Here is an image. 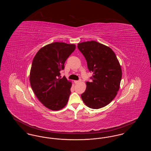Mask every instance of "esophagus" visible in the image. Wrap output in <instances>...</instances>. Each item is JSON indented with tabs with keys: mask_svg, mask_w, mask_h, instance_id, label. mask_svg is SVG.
<instances>
[{
	"mask_svg": "<svg viewBox=\"0 0 151 151\" xmlns=\"http://www.w3.org/2000/svg\"><path fill=\"white\" fill-rule=\"evenodd\" d=\"M80 82V80H75V81H74V83H75V84H78Z\"/></svg>",
	"mask_w": 151,
	"mask_h": 151,
	"instance_id": "obj_1",
	"label": "esophagus"
}]
</instances>
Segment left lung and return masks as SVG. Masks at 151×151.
I'll use <instances>...</instances> for the list:
<instances>
[{"instance_id": "1", "label": "left lung", "mask_w": 151, "mask_h": 151, "mask_svg": "<svg viewBox=\"0 0 151 151\" xmlns=\"http://www.w3.org/2000/svg\"><path fill=\"white\" fill-rule=\"evenodd\" d=\"M86 59L88 68L93 73L92 82L87 81L82 100L89 108L98 109L106 106L119 91L122 70L114 51L109 47L94 41L78 44Z\"/></svg>"}]
</instances>
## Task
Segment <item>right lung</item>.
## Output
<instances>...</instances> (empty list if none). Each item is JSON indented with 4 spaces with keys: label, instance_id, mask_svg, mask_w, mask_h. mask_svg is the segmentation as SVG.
<instances>
[{
    "label": "right lung",
    "instance_id": "1",
    "mask_svg": "<svg viewBox=\"0 0 151 151\" xmlns=\"http://www.w3.org/2000/svg\"><path fill=\"white\" fill-rule=\"evenodd\" d=\"M74 44L54 42L37 52L30 72V83L36 97L52 110L64 108L71 94L72 83L60 76L67 59L75 50Z\"/></svg>",
    "mask_w": 151,
    "mask_h": 151
}]
</instances>
